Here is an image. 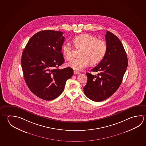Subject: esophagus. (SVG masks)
I'll use <instances>...</instances> for the list:
<instances>
[{
	"instance_id": "34e87169",
	"label": "esophagus",
	"mask_w": 146,
	"mask_h": 146,
	"mask_svg": "<svg viewBox=\"0 0 146 146\" xmlns=\"http://www.w3.org/2000/svg\"><path fill=\"white\" fill-rule=\"evenodd\" d=\"M74 74H80V72L78 71H74Z\"/></svg>"
}]
</instances>
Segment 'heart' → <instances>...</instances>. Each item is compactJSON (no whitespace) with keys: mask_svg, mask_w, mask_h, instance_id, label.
I'll return each mask as SVG.
<instances>
[{"mask_svg":"<svg viewBox=\"0 0 146 146\" xmlns=\"http://www.w3.org/2000/svg\"><path fill=\"white\" fill-rule=\"evenodd\" d=\"M73 44L77 49H81L80 57L72 60L68 64L73 69L80 70L86 67L89 63L96 64L105 56L107 51V44L104 40L97 39L89 34H82L72 39ZM62 52L68 60L73 58V49L69 43H64L62 46Z\"/></svg>","mask_w":146,"mask_h":146,"instance_id":"heart-1","label":"heart"}]
</instances>
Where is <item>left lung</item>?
<instances>
[{
	"instance_id": "1",
	"label": "left lung",
	"mask_w": 146,
	"mask_h": 146,
	"mask_svg": "<svg viewBox=\"0 0 146 146\" xmlns=\"http://www.w3.org/2000/svg\"><path fill=\"white\" fill-rule=\"evenodd\" d=\"M107 51L105 56L92 71L97 76L87 73L88 80L84 88V94L94 102H102L113 94L121 84L128 66V58L123 44L109 31L105 36Z\"/></svg>"
}]
</instances>
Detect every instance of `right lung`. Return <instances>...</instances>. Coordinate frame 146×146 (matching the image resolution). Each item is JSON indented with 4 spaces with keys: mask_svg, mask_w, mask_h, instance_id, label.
I'll list each match as a JSON object with an SVG mask.
<instances>
[{
    "mask_svg": "<svg viewBox=\"0 0 146 146\" xmlns=\"http://www.w3.org/2000/svg\"><path fill=\"white\" fill-rule=\"evenodd\" d=\"M63 32L44 30L29 39L21 56L26 84L31 92L46 100L55 99L64 90L66 81L73 74L70 67L57 68L64 62L62 52Z\"/></svg>",
    "mask_w": 146,
    "mask_h": 146,
    "instance_id": "right-lung-1",
    "label": "right lung"
}]
</instances>
